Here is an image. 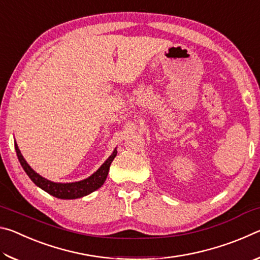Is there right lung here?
<instances>
[{"mask_svg":"<svg viewBox=\"0 0 260 260\" xmlns=\"http://www.w3.org/2000/svg\"><path fill=\"white\" fill-rule=\"evenodd\" d=\"M15 149L17 152V157H18L20 165L23 166L26 174L28 175L29 179L37 184L38 187H40L42 190L47 191L50 195L57 197L60 200H74V199H80L88 195V193L95 191L96 189H99L107 180L110 165H111L114 157L117 156V150L114 149L112 155L110 156L107 160L104 161V164L96 171L94 174H91L89 178L78 182H71V183H57L52 182L50 180H47L40 174H38L35 171L30 167L27 161L24 159L23 155H21L20 150L18 149L17 143H15Z\"/></svg>","mask_w":260,"mask_h":260,"instance_id":"1","label":"right lung"}]
</instances>
